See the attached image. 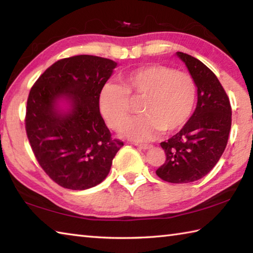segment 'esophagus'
<instances>
[{
  "label": "esophagus",
  "mask_w": 253,
  "mask_h": 253,
  "mask_svg": "<svg viewBox=\"0 0 253 253\" xmlns=\"http://www.w3.org/2000/svg\"><path fill=\"white\" fill-rule=\"evenodd\" d=\"M136 146L140 149H144V151H146V149H149L153 147L152 145H148V144H136Z\"/></svg>",
  "instance_id": "esophagus-1"
}]
</instances>
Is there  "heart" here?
<instances>
[{"instance_id":"obj_1","label":"heart","mask_w":253,"mask_h":253,"mask_svg":"<svg viewBox=\"0 0 253 253\" xmlns=\"http://www.w3.org/2000/svg\"><path fill=\"white\" fill-rule=\"evenodd\" d=\"M122 84L106 83L98 104L110 128L121 130L134 110L132 101L142 100L144 115L132 121L124 134L136 142H148L164 130L182 128L193 114L198 88L190 74L163 65H146L121 77Z\"/></svg>"}]
</instances>
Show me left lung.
<instances>
[{"mask_svg": "<svg viewBox=\"0 0 253 253\" xmlns=\"http://www.w3.org/2000/svg\"><path fill=\"white\" fill-rule=\"evenodd\" d=\"M198 87V105L184 127L162 142L166 161L156 174L169 183L198 181L211 170L229 139L232 110L229 97L212 70L190 54L177 52Z\"/></svg>", "mask_w": 253, "mask_h": 253, "instance_id": "obj_1", "label": "left lung"}]
</instances>
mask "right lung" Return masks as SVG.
Instances as JSON below:
<instances>
[{
  "mask_svg": "<svg viewBox=\"0 0 253 253\" xmlns=\"http://www.w3.org/2000/svg\"><path fill=\"white\" fill-rule=\"evenodd\" d=\"M117 63L81 54L58 60L30 90L25 130L42 169L58 185L85 190L108 175L116 153L124 146L101 117L98 97ZM63 97L72 108L61 113Z\"/></svg>",
  "mask_w": 253,
  "mask_h": 253,
  "instance_id": "add662e5",
  "label": "right lung"
}]
</instances>
